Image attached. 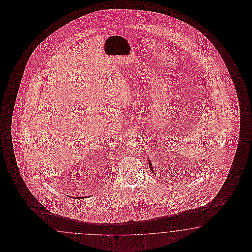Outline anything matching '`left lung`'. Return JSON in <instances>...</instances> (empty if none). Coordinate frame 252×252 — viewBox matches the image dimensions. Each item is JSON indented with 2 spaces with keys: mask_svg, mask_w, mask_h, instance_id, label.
<instances>
[{
  "mask_svg": "<svg viewBox=\"0 0 252 252\" xmlns=\"http://www.w3.org/2000/svg\"><path fill=\"white\" fill-rule=\"evenodd\" d=\"M148 161H149V163H150V168H151V170H152V172H153V166H152V163H151V161H150V160L148 159Z\"/></svg>",
  "mask_w": 252,
  "mask_h": 252,
  "instance_id": "left-lung-1",
  "label": "left lung"
}]
</instances>
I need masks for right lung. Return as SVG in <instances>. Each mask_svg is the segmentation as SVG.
I'll return each instance as SVG.
<instances>
[{"instance_id":"add662e5","label":"right lung","mask_w":252,"mask_h":252,"mask_svg":"<svg viewBox=\"0 0 252 252\" xmlns=\"http://www.w3.org/2000/svg\"><path fill=\"white\" fill-rule=\"evenodd\" d=\"M82 198H85V197H82Z\"/></svg>"}]
</instances>
